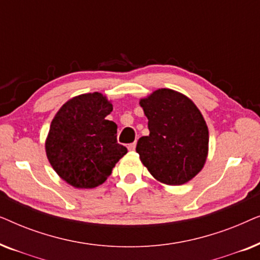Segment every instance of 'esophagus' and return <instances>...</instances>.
I'll return each mask as SVG.
<instances>
[{
  "label": "esophagus",
  "instance_id": "obj_1",
  "mask_svg": "<svg viewBox=\"0 0 260 260\" xmlns=\"http://www.w3.org/2000/svg\"><path fill=\"white\" fill-rule=\"evenodd\" d=\"M127 149H129L130 151H134L135 149H136V141L134 142V143H131V144H129L127 145Z\"/></svg>",
  "mask_w": 260,
  "mask_h": 260
}]
</instances>
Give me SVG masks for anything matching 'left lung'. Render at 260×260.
<instances>
[{
  "label": "left lung",
  "instance_id": "1",
  "mask_svg": "<svg viewBox=\"0 0 260 260\" xmlns=\"http://www.w3.org/2000/svg\"><path fill=\"white\" fill-rule=\"evenodd\" d=\"M140 105L150 131L137 142L141 162L162 183L180 186L190 181L204 168L208 154V127L200 110L170 88H158Z\"/></svg>",
  "mask_w": 260,
  "mask_h": 260
}]
</instances>
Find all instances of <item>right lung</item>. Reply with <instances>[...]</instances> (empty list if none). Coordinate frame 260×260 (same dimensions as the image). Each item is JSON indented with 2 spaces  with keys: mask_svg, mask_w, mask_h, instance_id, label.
<instances>
[{
  "mask_svg": "<svg viewBox=\"0 0 260 260\" xmlns=\"http://www.w3.org/2000/svg\"><path fill=\"white\" fill-rule=\"evenodd\" d=\"M111 102L99 92L70 99L53 118L46 138V155L53 169L76 188L104 183L127 152L117 143V124L105 119Z\"/></svg>",
  "mask_w": 260,
  "mask_h": 260,
  "instance_id": "add662e5",
  "label": "right lung"
}]
</instances>
